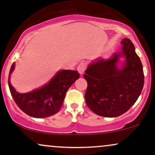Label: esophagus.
Segmentation results:
<instances>
[{
    "label": "esophagus",
    "mask_w": 155,
    "mask_h": 155,
    "mask_svg": "<svg viewBox=\"0 0 155 155\" xmlns=\"http://www.w3.org/2000/svg\"><path fill=\"white\" fill-rule=\"evenodd\" d=\"M84 68H82V69H81V70H82V71H84Z\"/></svg>",
    "instance_id": "34e87169"
}]
</instances>
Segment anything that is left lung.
<instances>
[{
  "label": "left lung",
  "instance_id": "8db88e82",
  "mask_svg": "<svg viewBox=\"0 0 155 155\" xmlns=\"http://www.w3.org/2000/svg\"><path fill=\"white\" fill-rule=\"evenodd\" d=\"M121 43L122 54L126 58L123 68L117 67L121 54H115L111 59L99 60L89 65L83 76L87 81L84 95L87 106L102 117H119L128 111L144 84L143 66L134 45L128 38Z\"/></svg>",
  "mask_w": 155,
  "mask_h": 155
}]
</instances>
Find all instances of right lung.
<instances>
[{
  "mask_svg": "<svg viewBox=\"0 0 155 155\" xmlns=\"http://www.w3.org/2000/svg\"><path fill=\"white\" fill-rule=\"evenodd\" d=\"M14 68L15 63L11 67L8 76V87L12 96L23 112L35 118H44L58 113L62 107L68 90L79 78L77 71H60L43 87L28 93H19L9 81L10 74Z\"/></svg>",
  "mask_w": 155,
  "mask_h": 155,
  "instance_id": "right-lung-1",
  "label": "right lung"
}]
</instances>
